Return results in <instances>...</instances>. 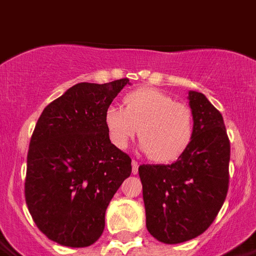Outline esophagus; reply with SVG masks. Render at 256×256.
I'll list each match as a JSON object with an SVG mask.
<instances>
[{
    "instance_id": "obj_1",
    "label": "esophagus",
    "mask_w": 256,
    "mask_h": 256,
    "mask_svg": "<svg viewBox=\"0 0 256 256\" xmlns=\"http://www.w3.org/2000/svg\"><path fill=\"white\" fill-rule=\"evenodd\" d=\"M132 174H138V169H139V164H138V161H135V160H132Z\"/></svg>"
}]
</instances>
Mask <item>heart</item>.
I'll return each instance as SVG.
<instances>
[{"instance_id":"heart-1","label":"heart","mask_w":256,"mask_h":256,"mask_svg":"<svg viewBox=\"0 0 256 256\" xmlns=\"http://www.w3.org/2000/svg\"><path fill=\"white\" fill-rule=\"evenodd\" d=\"M105 128L114 147L124 150L139 132L142 150L154 162L180 158L194 135L192 112L184 102L154 88H142L124 96V109L110 105Z\"/></svg>"}]
</instances>
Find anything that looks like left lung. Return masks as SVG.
<instances>
[{
	"mask_svg": "<svg viewBox=\"0 0 256 256\" xmlns=\"http://www.w3.org/2000/svg\"><path fill=\"white\" fill-rule=\"evenodd\" d=\"M194 135L172 164L140 165L146 225L158 241L181 244L207 230L229 188L230 142L220 112L203 94L188 92Z\"/></svg>",
	"mask_w": 256,
	"mask_h": 256,
	"instance_id": "left-lung-1",
	"label": "left lung"
}]
</instances>
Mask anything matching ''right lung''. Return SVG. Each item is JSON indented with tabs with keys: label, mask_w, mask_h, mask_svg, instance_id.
I'll return each instance as SVG.
<instances>
[{
	"label": "right lung",
	"mask_w": 256,
	"mask_h": 256,
	"mask_svg": "<svg viewBox=\"0 0 256 256\" xmlns=\"http://www.w3.org/2000/svg\"><path fill=\"white\" fill-rule=\"evenodd\" d=\"M128 83H78L46 105L27 154L26 203L49 240L68 248L95 244L105 211L132 174V158L112 144L104 114Z\"/></svg>",
	"instance_id": "add662e5"
}]
</instances>
